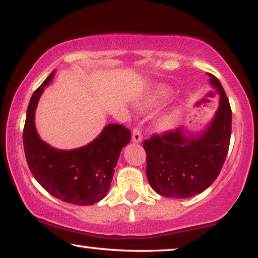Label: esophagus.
<instances>
[{"instance_id":"esophagus-1","label":"esophagus","mask_w":258,"mask_h":258,"mask_svg":"<svg viewBox=\"0 0 258 258\" xmlns=\"http://www.w3.org/2000/svg\"><path fill=\"white\" fill-rule=\"evenodd\" d=\"M133 141L136 143L142 141V133H141L140 128H137V126H134L133 129Z\"/></svg>"}]
</instances>
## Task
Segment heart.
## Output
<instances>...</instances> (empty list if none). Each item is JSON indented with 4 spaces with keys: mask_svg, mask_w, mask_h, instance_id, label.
Here are the masks:
<instances>
[{
    "mask_svg": "<svg viewBox=\"0 0 258 258\" xmlns=\"http://www.w3.org/2000/svg\"><path fill=\"white\" fill-rule=\"evenodd\" d=\"M163 95H164L163 90L157 91L156 96H154L153 98H151L150 102H156L158 98H160L161 96H163ZM178 116L179 115H178L177 111H171V112H169V114H165L164 116H162V117L158 119V122H157L158 128H160L161 130L171 129L172 126L176 124V122H177Z\"/></svg>",
    "mask_w": 258,
    "mask_h": 258,
    "instance_id": "1",
    "label": "heart"
}]
</instances>
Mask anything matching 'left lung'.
Wrapping results in <instances>:
<instances>
[{"label": "left lung", "mask_w": 258, "mask_h": 258, "mask_svg": "<svg viewBox=\"0 0 258 258\" xmlns=\"http://www.w3.org/2000/svg\"><path fill=\"white\" fill-rule=\"evenodd\" d=\"M208 75L220 93V107L207 132L189 137L179 128L153 134L143 141L148 181L162 196L188 199L204 191L224 164L230 144L231 108L217 77Z\"/></svg>", "instance_id": "left-lung-1"}]
</instances>
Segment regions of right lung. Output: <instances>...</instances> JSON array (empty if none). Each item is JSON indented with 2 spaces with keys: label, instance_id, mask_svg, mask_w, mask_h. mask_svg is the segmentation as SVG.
<instances>
[{
  "label": "right lung",
  "instance_id": "obj_1",
  "mask_svg": "<svg viewBox=\"0 0 258 258\" xmlns=\"http://www.w3.org/2000/svg\"><path fill=\"white\" fill-rule=\"evenodd\" d=\"M54 73L35 90L28 105L23 146L31 174L49 194L63 202L90 206L101 201L110 188L122 148L132 139L121 124H108L96 140L75 150H58L43 142L34 122L35 109L43 88Z\"/></svg>",
  "mask_w": 258,
  "mask_h": 258
}]
</instances>
